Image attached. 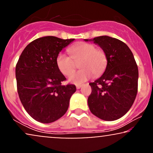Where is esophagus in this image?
<instances>
[{"mask_svg": "<svg viewBox=\"0 0 153 153\" xmlns=\"http://www.w3.org/2000/svg\"><path fill=\"white\" fill-rule=\"evenodd\" d=\"M76 87L77 89H79V88L82 87V85H81V84H77V85H76Z\"/></svg>", "mask_w": 153, "mask_h": 153, "instance_id": "esophagus-1", "label": "esophagus"}]
</instances>
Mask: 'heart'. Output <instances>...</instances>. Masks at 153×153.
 Returning a JSON list of instances; mask_svg holds the SVG:
<instances>
[{"mask_svg":"<svg viewBox=\"0 0 153 153\" xmlns=\"http://www.w3.org/2000/svg\"><path fill=\"white\" fill-rule=\"evenodd\" d=\"M71 57L59 53L56 56L58 69L65 76H70L80 62L81 70L69 77V81L75 84H82L95 76H99L106 68L108 59L103 50H97L95 45L82 42L74 45L68 50Z\"/></svg>","mask_w":153,"mask_h":153,"instance_id":"1","label":"heart"}]
</instances>
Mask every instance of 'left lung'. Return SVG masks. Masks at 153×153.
I'll list each match as a JSON object with an SVG mask.
<instances>
[{
    "label": "left lung",
    "instance_id": "obj_1",
    "mask_svg": "<svg viewBox=\"0 0 153 153\" xmlns=\"http://www.w3.org/2000/svg\"><path fill=\"white\" fill-rule=\"evenodd\" d=\"M84 41L99 45L108 59L104 73L89 84L90 111L103 120L118 119L130 110L137 95L138 69L134 56L127 45L114 37L104 35Z\"/></svg>",
    "mask_w": 153,
    "mask_h": 153
}]
</instances>
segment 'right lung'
<instances>
[{"mask_svg": "<svg viewBox=\"0 0 153 153\" xmlns=\"http://www.w3.org/2000/svg\"><path fill=\"white\" fill-rule=\"evenodd\" d=\"M74 39L54 36L36 39L22 51L16 67L17 88L22 105L32 118L50 123L65 114L76 91L66 80L56 63V56Z\"/></svg>", "mask_w": 153, "mask_h": 153, "instance_id": "obj_1", "label": "right lung"}]
</instances>
